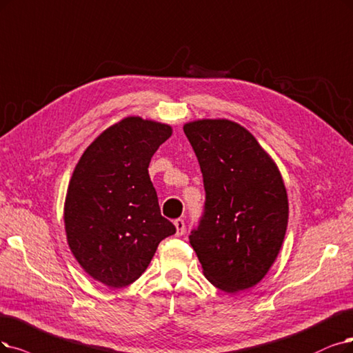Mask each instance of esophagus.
<instances>
[{
	"label": "esophagus",
	"mask_w": 353,
	"mask_h": 353,
	"mask_svg": "<svg viewBox=\"0 0 353 353\" xmlns=\"http://www.w3.org/2000/svg\"><path fill=\"white\" fill-rule=\"evenodd\" d=\"M174 227H176V236L177 237H180V236H183L185 234V221L183 219H176L174 221Z\"/></svg>",
	"instance_id": "1"
}]
</instances>
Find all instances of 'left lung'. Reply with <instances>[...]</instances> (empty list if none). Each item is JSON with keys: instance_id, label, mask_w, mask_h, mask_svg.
I'll list each match as a JSON object with an SVG mask.
<instances>
[{"instance_id": "8db88e82", "label": "left lung", "mask_w": 353, "mask_h": 353, "mask_svg": "<svg viewBox=\"0 0 353 353\" xmlns=\"http://www.w3.org/2000/svg\"><path fill=\"white\" fill-rule=\"evenodd\" d=\"M206 192L201 224L189 236L205 278L232 294L262 281L288 227V194L279 168L237 122L185 123Z\"/></svg>"}]
</instances>
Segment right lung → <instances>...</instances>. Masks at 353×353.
Returning <instances> with one entry per match:
<instances>
[{
    "mask_svg": "<svg viewBox=\"0 0 353 353\" xmlns=\"http://www.w3.org/2000/svg\"><path fill=\"white\" fill-rule=\"evenodd\" d=\"M173 134L128 116L104 129L78 160L63 203L67 241L88 276L117 290L135 282L160 241L176 232L161 216L151 157Z\"/></svg>",
    "mask_w": 353,
    "mask_h": 353,
    "instance_id": "add662e5",
    "label": "right lung"
}]
</instances>
